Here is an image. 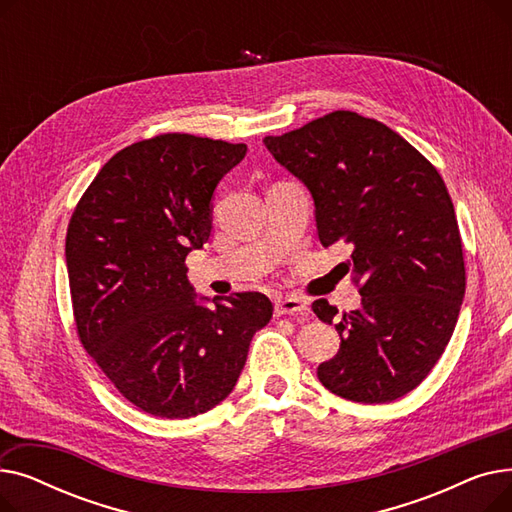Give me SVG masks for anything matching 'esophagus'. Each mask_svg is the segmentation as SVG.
<instances>
[{
    "label": "esophagus",
    "instance_id": "esophagus-1",
    "mask_svg": "<svg viewBox=\"0 0 512 512\" xmlns=\"http://www.w3.org/2000/svg\"><path fill=\"white\" fill-rule=\"evenodd\" d=\"M274 311L276 315H299V317H307L309 313V307L305 301L297 299V297H284V299H278L276 305H274Z\"/></svg>",
    "mask_w": 512,
    "mask_h": 512
}]
</instances>
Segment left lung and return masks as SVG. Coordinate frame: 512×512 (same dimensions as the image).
Here are the masks:
<instances>
[{"mask_svg":"<svg viewBox=\"0 0 512 512\" xmlns=\"http://www.w3.org/2000/svg\"><path fill=\"white\" fill-rule=\"evenodd\" d=\"M267 151L313 197L324 247L351 249L346 270L361 284V309L336 317L326 299L313 313L338 319V353L317 367L330 392L365 405L417 388L454 332L465 297V261L454 205L438 170L398 132L355 112H332Z\"/></svg>","mask_w":512,"mask_h":512,"instance_id":"1","label":"left lung"}]
</instances>
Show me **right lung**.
<instances>
[{"label":"right lung","mask_w":512,"mask_h":512,"mask_svg":"<svg viewBox=\"0 0 512 512\" xmlns=\"http://www.w3.org/2000/svg\"><path fill=\"white\" fill-rule=\"evenodd\" d=\"M245 155V143L159 134L118 151L72 213L66 267L78 338L149 415L188 419L220 405L272 319L261 292L207 307L184 265L209 240L215 186Z\"/></svg>","instance_id":"right-lung-1"}]
</instances>
